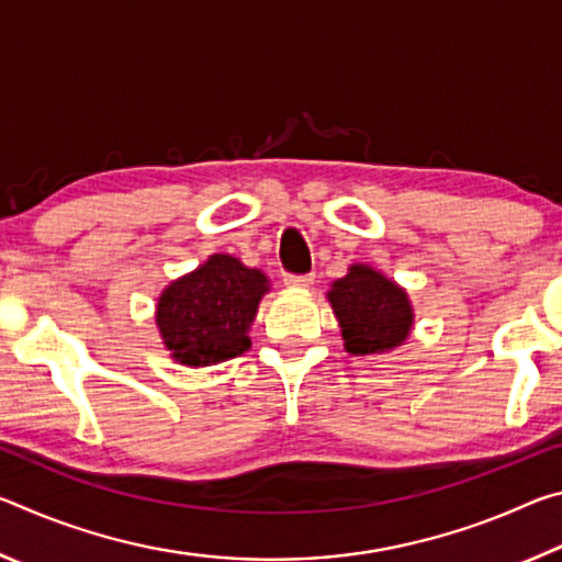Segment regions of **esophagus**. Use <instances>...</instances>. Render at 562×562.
Instances as JSON below:
<instances>
[{
    "instance_id": "esophagus-1",
    "label": "esophagus",
    "mask_w": 562,
    "mask_h": 562,
    "mask_svg": "<svg viewBox=\"0 0 562 562\" xmlns=\"http://www.w3.org/2000/svg\"><path fill=\"white\" fill-rule=\"evenodd\" d=\"M284 284L292 290H307L315 284V274H284Z\"/></svg>"
}]
</instances>
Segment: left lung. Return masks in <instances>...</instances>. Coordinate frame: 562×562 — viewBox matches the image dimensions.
I'll return each mask as SVG.
<instances>
[{"label": "left lung", "mask_w": 562, "mask_h": 562, "mask_svg": "<svg viewBox=\"0 0 562 562\" xmlns=\"http://www.w3.org/2000/svg\"><path fill=\"white\" fill-rule=\"evenodd\" d=\"M327 300L349 355H386L412 337V300L402 284L372 265H349L345 278L329 284Z\"/></svg>", "instance_id": "obj_1"}]
</instances>
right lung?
<instances>
[{
    "label": "right lung",
    "mask_w": 562,
    "mask_h": 562,
    "mask_svg": "<svg viewBox=\"0 0 562 562\" xmlns=\"http://www.w3.org/2000/svg\"><path fill=\"white\" fill-rule=\"evenodd\" d=\"M268 292L270 280L262 270L215 252L160 292V339L170 357L186 367H211L240 357L252 345L247 331Z\"/></svg>",
    "instance_id": "add662e5"
}]
</instances>
